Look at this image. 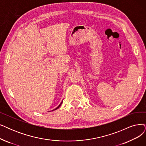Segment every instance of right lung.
<instances>
[{"mask_svg": "<svg viewBox=\"0 0 146 146\" xmlns=\"http://www.w3.org/2000/svg\"><path fill=\"white\" fill-rule=\"evenodd\" d=\"M62 102H61V103H60V105H59V106H58V107H57V108H55V109H54V110H57V108H59V107H60V106H61V104H62Z\"/></svg>", "mask_w": 146, "mask_h": 146, "instance_id": "1", "label": "right lung"}]
</instances>
